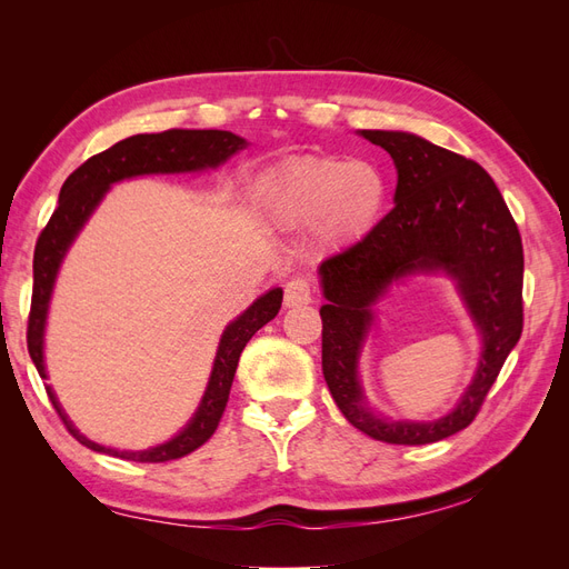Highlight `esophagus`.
Returning <instances> with one entry per match:
<instances>
[{
	"label": "esophagus",
	"mask_w": 569,
	"mask_h": 569,
	"mask_svg": "<svg viewBox=\"0 0 569 569\" xmlns=\"http://www.w3.org/2000/svg\"><path fill=\"white\" fill-rule=\"evenodd\" d=\"M311 299H313L311 280H308V278H291L287 282V287H284V306L287 308L311 303Z\"/></svg>",
	"instance_id": "34e87169"
}]
</instances>
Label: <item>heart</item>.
I'll use <instances>...</instances> for the list:
<instances>
[{
    "mask_svg": "<svg viewBox=\"0 0 569 569\" xmlns=\"http://www.w3.org/2000/svg\"><path fill=\"white\" fill-rule=\"evenodd\" d=\"M387 203V180L366 161L299 157L282 163L263 189V209L282 230L318 226L330 244L368 234Z\"/></svg>",
    "mask_w": 569,
    "mask_h": 569,
    "instance_id": "b5f03b06",
    "label": "heart"
}]
</instances>
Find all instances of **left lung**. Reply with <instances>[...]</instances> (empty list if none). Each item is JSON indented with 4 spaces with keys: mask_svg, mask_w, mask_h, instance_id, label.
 <instances>
[{
    "mask_svg": "<svg viewBox=\"0 0 569 569\" xmlns=\"http://www.w3.org/2000/svg\"><path fill=\"white\" fill-rule=\"evenodd\" d=\"M393 159V209L358 244L318 268L325 303L322 375L339 410L360 432L387 443H435L468 427L522 335V239L479 163L401 130H358ZM443 271L482 337L473 382L439 421H391L369 408L357 358L373 306L393 281Z\"/></svg>",
    "mask_w": 569,
    "mask_h": 569,
    "instance_id": "left-lung-1",
    "label": "left lung"
}]
</instances>
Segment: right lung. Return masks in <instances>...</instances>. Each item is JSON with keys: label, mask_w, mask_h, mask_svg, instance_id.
Listing matches in <instances>:
<instances>
[{"label": "right lung", "mask_w": 569, "mask_h": 569, "mask_svg": "<svg viewBox=\"0 0 569 569\" xmlns=\"http://www.w3.org/2000/svg\"><path fill=\"white\" fill-rule=\"evenodd\" d=\"M247 147L244 137H239L228 130H166L159 134H132L128 140L113 144L111 149L97 153V157L84 161L78 170L66 178L59 206L51 213L47 228L38 237L36 256H32V303H30V318H28V351L32 363H36L42 380H47L44 370V327L51 291L63 258L76 242L78 232L90 220L101 199L107 197L109 187L113 182L153 176V173H199L206 168H218L226 163L232 153L242 151ZM282 306V289L274 287L258 297L247 311L232 320L226 332L220 337L213 370L209 377V385L201 396V403L180 432L168 439L166 443L151 446L144 451H118L101 446L84 435L68 420L63 412L54 389L47 385V393L51 406L57 408L68 432H71L82 446L97 451L109 453L132 462H166L176 460L187 453L197 451L201 443L211 439L216 427L222 418V410L228 406L230 387L234 380V370L242 356L247 341L261 330L266 322L278 316Z\"/></svg>", "instance_id": "obj_1"}]
</instances>
